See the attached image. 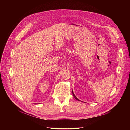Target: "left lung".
<instances>
[{
    "label": "left lung",
    "mask_w": 130,
    "mask_h": 130,
    "mask_svg": "<svg viewBox=\"0 0 130 130\" xmlns=\"http://www.w3.org/2000/svg\"><path fill=\"white\" fill-rule=\"evenodd\" d=\"M72 93H73V96H74V98H75V99H76V100H78V101H80V100H78V99H77V98H76V96H75V95H74V93H73V91H72Z\"/></svg>",
    "instance_id": "8db88e82"
}]
</instances>
